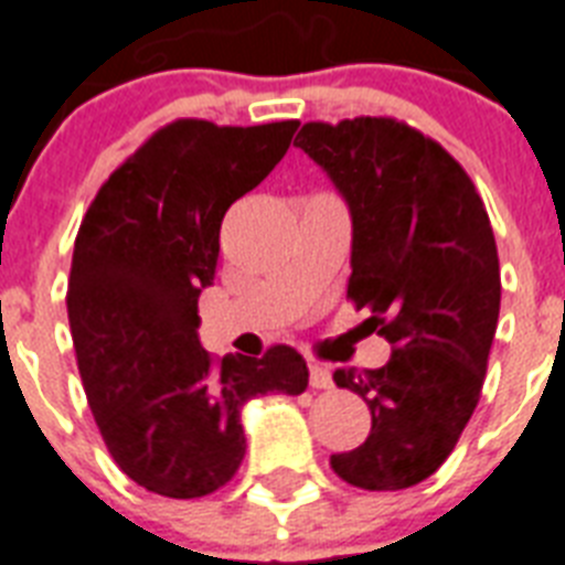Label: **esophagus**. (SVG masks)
<instances>
[{"mask_svg":"<svg viewBox=\"0 0 565 565\" xmlns=\"http://www.w3.org/2000/svg\"><path fill=\"white\" fill-rule=\"evenodd\" d=\"M309 384L315 386V390H332V370L329 366H323V363H311L309 366Z\"/></svg>","mask_w":565,"mask_h":565,"instance_id":"34e87169","label":"esophagus"}]
</instances>
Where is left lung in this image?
Listing matches in <instances>:
<instances>
[{"label": "left lung", "instance_id": "obj_1", "mask_svg": "<svg viewBox=\"0 0 565 565\" xmlns=\"http://www.w3.org/2000/svg\"><path fill=\"white\" fill-rule=\"evenodd\" d=\"M294 147L347 199V294L393 343L381 370L334 372L372 430L332 468L363 491L413 488L454 454L482 393L502 294L491 218L459 161L404 120H311Z\"/></svg>", "mask_w": 565, "mask_h": 565}]
</instances>
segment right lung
<instances>
[{
  "instance_id": "right-lung-1",
  "label": "right lung",
  "mask_w": 565,
  "mask_h": 565,
  "mask_svg": "<svg viewBox=\"0 0 565 565\" xmlns=\"http://www.w3.org/2000/svg\"><path fill=\"white\" fill-rule=\"evenodd\" d=\"M294 132L297 120H172L111 172L74 239L65 306L88 407L126 477L170 500L231 482L245 456V401L309 386L297 349L216 361L195 334L222 218Z\"/></svg>"
}]
</instances>
